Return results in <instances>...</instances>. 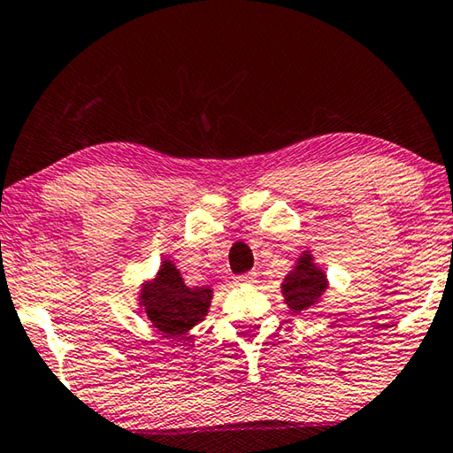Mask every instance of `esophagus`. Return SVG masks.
<instances>
[{"instance_id": "obj_1", "label": "esophagus", "mask_w": 453, "mask_h": 453, "mask_svg": "<svg viewBox=\"0 0 453 453\" xmlns=\"http://www.w3.org/2000/svg\"><path fill=\"white\" fill-rule=\"evenodd\" d=\"M236 283H255L257 281V273L255 271H249V273H242V275H236L234 277Z\"/></svg>"}]
</instances>
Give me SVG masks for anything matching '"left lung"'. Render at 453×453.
Masks as SVG:
<instances>
[{"label": "left lung", "instance_id": "obj_1", "mask_svg": "<svg viewBox=\"0 0 453 453\" xmlns=\"http://www.w3.org/2000/svg\"><path fill=\"white\" fill-rule=\"evenodd\" d=\"M325 288H327L325 273L312 265L311 255L300 257L296 269L289 275H286V280L281 283L283 298H286L288 306L296 312V315L298 312L312 309V304L321 298Z\"/></svg>", "mask_w": 453, "mask_h": 453}]
</instances>
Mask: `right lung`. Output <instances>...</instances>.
<instances>
[{
  "mask_svg": "<svg viewBox=\"0 0 453 453\" xmlns=\"http://www.w3.org/2000/svg\"><path fill=\"white\" fill-rule=\"evenodd\" d=\"M141 300L155 327L178 337L207 315L211 289L188 288L173 263L164 261L155 280L142 288Z\"/></svg>",
  "mask_w": 453,
  "mask_h": 453,
  "instance_id": "add662e5",
  "label": "right lung"
}]
</instances>
